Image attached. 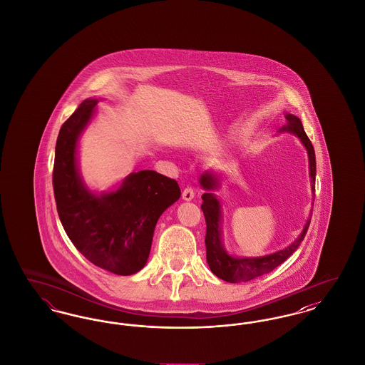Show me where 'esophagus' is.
<instances>
[{
    "label": "esophagus",
    "mask_w": 365,
    "mask_h": 365,
    "mask_svg": "<svg viewBox=\"0 0 365 365\" xmlns=\"http://www.w3.org/2000/svg\"><path fill=\"white\" fill-rule=\"evenodd\" d=\"M182 198L185 200V201H191L192 198H194V190H192V187H186L183 192H182Z\"/></svg>",
    "instance_id": "esophagus-1"
}]
</instances>
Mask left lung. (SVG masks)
Segmentation results:
<instances>
[{
	"label": "left lung",
	"mask_w": 365,
	"mask_h": 365,
	"mask_svg": "<svg viewBox=\"0 0 365 365\" xmlns=\"http://www.w3.org/2000/svg\"><path fill=\"white\" fill-rule=\"evenodd\" d=\"M287 125H284L282 130L292 131L294 133L301 142L305 145L309 156V170H311V183H312V191L314 194V179H316V157H314V149H313L312 142L308 138V135L304 131L302 123L294 116L287 113ZM200 183L204 189L212 190L217 187V178L213 174H205L201 176ZM201 209L205 216L207 222V234H205V246H207V261H208L210 271L217 277L223 279L230 283H238V282H247L252 279L257 278L261 275H265L275 269L278 265H280L283 261L287 260L298 246L304 241L305 234L308 231V227L311 223V217L307 222L304 227L301 235L292 243L289 247L279 250L274 255H268L264 257H256V259H235L228 256L223 247L222 238H220V219H222V212H220V205L216 197L212 192H204L202 194V205Z\"/></svg>",
	"instance_id": "obj_1"
}]
</instances>
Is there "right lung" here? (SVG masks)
<instances>
[{
	"instance_id": "1",
	"label": "right lung",
	"mask_w": 365,
	"mask_h": 365,
	"mask_svg": "<svg viewBox=\"0 0 365 365\" xmlns=\"http://www.w3.org/2000/svg\"><path fill=\"white\" fill-rule=\"evenodd\" d=\"M97 103L85 100L60 128L53 165L56 207L71 242L87 260L116 275H133L146 264L157 220L179 200L180 189L175 179L143 170L116 191L97 197L86 190L75 149Z\"/></svg>"
}]
</instances>
